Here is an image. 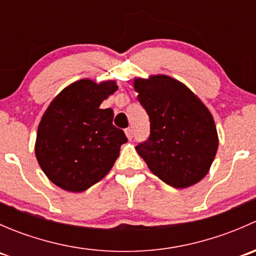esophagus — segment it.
<instances>
[{
  "instance_id": "1",
  "label": "esophagus",
  "mask_w": 256,
  "mask_h": 256,
  "mask_svg": "<svg viewBox=\"0 0 256 256\" xmlns=\"http://www.w3.org/2000/svg\"><path fill=\"white\" fill-rule=\"evenodd\" d=\"M125 134H126V136H128V140H131V138H134V134H132V128H128L125 130Z\"/></svg>"
}]
</instances>
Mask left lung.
<instances>
[{
    "mask_svg": "<svg viewBox=\"0 0 256 256\" xmlns=\"http://www.w3.org/2000/svg\"><path fill=\"white\" fill-rule=\"evenodd\" d=\"M134 88L150 118L148 138L136 146L138 154L171 187L200 182L218 150L212 114L184 84L167 76L135 79Z\"/></svg>",
    "mask_w": 256,
    "mask_h": 256,
    "instance_id": "1",
    "label": "left lung"
}]
</instances>
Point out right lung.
Instances as JSON below:
<instances>
[{
    "label": "right lung",
    "instance_id": "add662e5",
    "mask_svg": "<svg viewBox=\"0 0 256 256\" xmlns=\"http://www.w3.org/2000/svg\"><path fill=\"white\" fill-rule=\"evenodd\" d=\"M118 90L115 82L82 79L62 90L38 126L36 157L54 184L82 192L112 170L128 141L112 125V109L100 104Z\"/></svg>",
    "mask_w": 256,
    "mask_h": 256
}]
</instances>
